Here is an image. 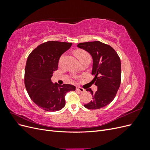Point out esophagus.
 I'll return each instance as SVG.
<instances>
[{
    "instance_id": "34e87169",
    "label": "esophagus",
    "mask_w": 150,
    "mask_h": 150,
    "mask_svg": "<svg viewBox=\"0 0 150 150\" xmlns=\"http://www.w3.org/2000/svg\"><path fill=\"white\" fill-rule=\"evenodd\" d=\"M76 89H77V91H78L79 92H80V93H81L85 92V89H84L82 88H80V87L77 88Z\"/></svg>"
}]
</instances>
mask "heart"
<instances>
[{
  "label": "heart",
  "mask_w": 150,
  "mask_h": 150,
  "mask_svg": "<svg viewBox=\"0 0 150 150\" xmlns=\"http://www.w3.org/2000/svg\"><path fill=\"white\" fill-rule=\"evenodd\" d=\"M76 55H77V56H78L80 62L86 59H87V58H91L89 53L85 51H83V50H79V51H77ZM64 57H65V54H62L59 59V64H62L63 61H64Z\"/></svg>",
  "instance_id": "obj_1"
}]
</instances>
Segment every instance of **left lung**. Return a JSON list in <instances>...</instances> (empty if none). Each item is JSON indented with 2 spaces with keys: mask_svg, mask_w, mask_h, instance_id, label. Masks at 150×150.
<instances>
[{
  "mask_svg": "<svg viewBox=\"0 0 150 150\" xmlns=\"http://www.w3.org/2000/svg\"><path fill=\"white\" fill-rule=\"evenodd\" d=\"M79 48L88 52L93 57L92 81L98 86L94 93L91 88L86 91L93 96V100L84 106L97 110L107 106L116 96L121 78V61L115 50L100 41L86 42L78 44Z\"/></svg>",
  "mask_w": 150,
  "mask_h": 150,
  "instance_id": "8db88e82",
  "label": "left lung"
}]
</instances>
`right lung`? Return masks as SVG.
I'll use <instances>...</instances> for the list:
<instances>
[{"mask_svg": "<svg viewBox=\"0 0 150 150\" xmlns=\"http://www.w3.org/2000/svg\"><path fill=\"white\" fill-rule=\"evenodd\" d=\"M71 46L70 42L47 41L34 49L28 56L25 68V88L32 101L45 111L61 110L65 106L66 93L76 90L73 85H59L51 81L60 57Z\"/></svg>", "mask_w": 150, "mask_h": 150, "instance_id": "obj_1", "label": "right lung"}]
</instances>
